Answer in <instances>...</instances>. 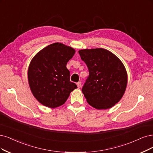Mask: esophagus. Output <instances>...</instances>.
Wrapping results in <instances>:
<instances>
[{"mask_svg":"<svg viewBox=\"0 0 153 153\" xmlns=\"http://www.w3.org/2000/svg\"><path fill=\"white\" fill-rule=\"evenodd\" d=\"M77 88H81V86H82V84H81V82H77Z\"/></svg>","mask_w":153,"mask_h":153,"instance_id":"1","label":"esophagus"}]
</instances>
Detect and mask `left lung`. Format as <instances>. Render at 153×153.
<instances>
[{
	"instance_id": "1",
	"label": "left lung",
	"mask_w": 153,
	"mask_h": 153,
	"mask_svg": "<svg viewBox=\"0 0 153 153\" xmlns=\"http://www.w3.org/2000/svg\"><path fill=\"white\" fill-rule=\"evenodd\" d=\"M89 70L82 88L87 102L98 110L108 109L120 100L127 84V74L121 60L103 48L79 51Z\"/></svg>"
}]
</instances>
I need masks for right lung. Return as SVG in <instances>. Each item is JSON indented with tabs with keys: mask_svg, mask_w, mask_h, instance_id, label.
I'll return each mask as SVG.
<instances>
[{
	"mask_svg": "<svg viewBox=\"0 0 153 153\" xmlns=\"http://www.w3.org/2000/svg\"><path fill=\"white\" fill-rule=\"evenodd\" d=\"M75 50L54 43L42 49L31 60L27 78L34 97L43 105L56 108L65 103L77 85L70 81L67 63Z\"/></svg>",
	"mask_w": 153,
	"mask_h": 153,
	"instance_id": "obj_1",
	"label": "right lung"
}]
</instances>
